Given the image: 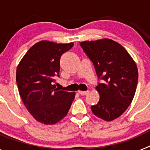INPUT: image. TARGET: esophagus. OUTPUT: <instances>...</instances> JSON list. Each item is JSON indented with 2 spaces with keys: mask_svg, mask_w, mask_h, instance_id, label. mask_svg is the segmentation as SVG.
Listing matches in <instances>:
<instances>
[{
  "mask_svg": "<svg viewBox=\"0 0 150 150\" xmlns=\"http://www.w3.org/2000/svg\"><path fill=\"white\" fill-rule=\"evenodd\" d=\"M88 92V91H78V93L81 95H86Z\"/></svg>",
  "mask_w": 150,
  "mask_h": 150,
  "instance_id": "1",
  "label": "esophagus"
}]
</instances>
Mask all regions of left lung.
<instances>
[{
    "instance_id": "obj_1",
    "label": "left lung",
    "mask_w": 150,
    "mask_h": 150,
    "mask_svg": "<svg viewBox=\"0 0 150 150\" xmlns=\"http://www.w3.org/2000/svg\"><path fill=\"white\" fill-rule=\"evenodd\" d=\"M80 46L93 63L98 78L104 80L96 86L100 100L91 106V111L105 121L116 120L134 98L138 81L137 65L127 50L112 40L83 41Z\"/></svg>"
}]
</instances>
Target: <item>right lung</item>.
Masks as SVG:
<instances>
[{"label":"right lung","mask_w":150,"mask_h":150,"mask_svg":"<svg viewBox=\"0 0 150 150\" xmlns=\"http://www.w3.org/2000/svg\"><path fill=\"white\" fill-rule=\"evenodd\" d=\"M74 43L40 41L28 50L18 64L16 83L21 98L31 116L39 122L54 125L67 114L75 92L56 88L60 59Z\"/></svg>","instance_id":"1"}]
</instances>
